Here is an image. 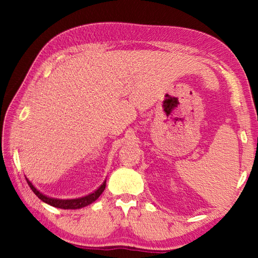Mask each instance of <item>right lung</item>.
I'll list each match as a JSON object with an SVG mask.
<instances>
[{
    "label": "right lung",
    "instance_id": "1",
    "mask_svg": "<svg viewBox=\"0 0 258 258\" xmlns=\"http://www.w3.org/2000/svg\"><path fill=\"white\" fill-rule=\"evenodd\" d=\"M26 182H27V184H29L31 189L34 191V194L41 201H43L44 203H46V204L51 205V206L57 207V208H63V210H78V208H82V207H85L87 205L92 204L93 202H95L98 197H100V195L103 193L104 189H105V186H106V179H105L103 182V184L95 191H93V193L86 195L84 197H80V199H74V200H57V199H52V197H48L44 194H42L40 190L36 189V187L33 186V184L27 178H26Z\"/></svg>",
    "mask_w": 258,
    "mask_h": 258
}]
</instances>
